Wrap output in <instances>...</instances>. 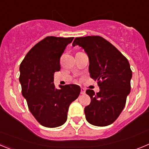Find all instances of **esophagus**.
Returning <instances> with one entry per match:
<instances>
[{"label":"esophagus","mask_w":149,"mask_h":149,"mask_svg":"<svg viewBox=\"0 0 149 149\" xmlns=\"http://www.w3.org/2000/svg\"><path fill=\"white\" fill-rule=\"evenodd\" d=\"M85 93H86V91H85V89H84V88H81V94L84 95V94H85Z\"/></svg>","instance_id":"esophagus-1"}]
</instances>
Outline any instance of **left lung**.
<instances>
[{"label":"left lung","mask_w":149,"mask_h":149,"mask_svg":"<svg viewBox=\"0 0 149 149\" xmlns=\"http://www.w3.org/2000/svg\"><path fill=\"white\" fill-rule=\"evenodd\" d=\"M89 56V75L97 81L100 91L87 89L91 98L84 108L86 119L93 125L107 126L113 123L125 106L131 92L132 71L128 60L108 41L99 36L74 39Z\"/></svg>","instance_id":"left-lung-1"}]
</instances>
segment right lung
<instances>
[{
	"mask_svg": "<svg viewBox=\"0 0 149 149\" xmlns=\"http://www.w3.org/2000/svg\"><path fill=\"white\" fill-rule=\"evenodd\" d=\"M73 39L47 36L29 51L20 65L22 95L31 113L45 127L65 123L69 105L81 93L76 84L60 86L59 89L53 83L54 74L60 69V57Z\"/></svg>",
	"mask_w": 149,
	"mask_h": 149,
	"instance_id": "obj_1",
	"label": "right lung"
}]
</instances>
